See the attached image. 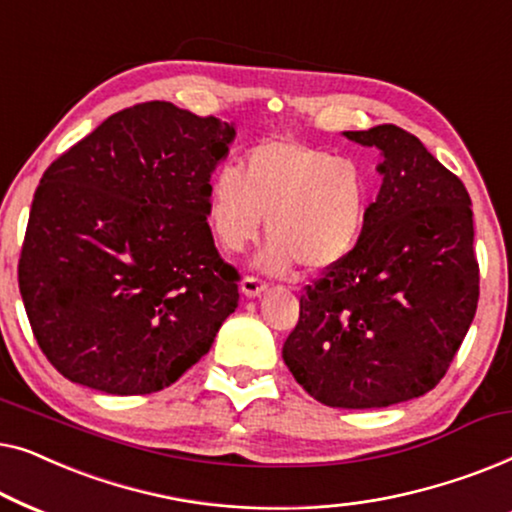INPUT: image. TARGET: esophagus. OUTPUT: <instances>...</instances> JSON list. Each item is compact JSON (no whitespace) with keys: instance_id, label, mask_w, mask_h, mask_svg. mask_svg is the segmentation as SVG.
<instances>
[{"instance_id":"34e87169","label":"esophagus","mask_w":512,"mask_h":512,"mask_svg":"<svg viewBox=\"0 0 512 512\" xmlns=\"http://www.w3.org/2000/svg\"><path fill=\"white\" fill-rule=\"evenodd\" d=\"M268 289V284L265 282H261V279L258 277H244L242 279V293L244 296H249V298H256V296H261V293Z\"/></svg>"}]
</instances>
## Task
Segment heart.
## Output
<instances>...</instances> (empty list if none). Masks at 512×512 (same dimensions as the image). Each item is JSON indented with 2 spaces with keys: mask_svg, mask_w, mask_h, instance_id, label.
Instances as JSON below:
<instances>
[{
  "mask_svg": "<svg viewBox=\"0 0 512 512\" xmlns=\"http://www.w3.org/2000/svg\"><path fill=\"white\" fill-rule=\"evenodd\" d=\"M373 207L368 172L291 137L244 153L242 170L223 165L207 184V221L226 251H242L263 226L268 244L258 263L268 272H326L359 244Z\"/></svg>",
  "mask_w": 512,
  "mask_h": 512,
  "instance_id": "heart-1",
  "label": "heart"
}]
</instances>
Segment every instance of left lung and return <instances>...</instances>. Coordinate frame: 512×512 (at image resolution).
I'll list each match as a JSON object with an SVG mask.
<instances>
[{"label":"left lung","mask_w":512,"mask_h":512,"mask_svg":"<svg viewBox=\"0 0 512 512\" xmlns=\"http://www.w3.org/2000/svg\"><path fill=\"white\" fill-rule=\"evenodd\" d=\"M345 137L382 151L380 193L352 254L305 286L282 356L319 403L387 408L443 380L478 310L471 198L398 125Z\"/></svg>","instance_id":"left-lung-1"}]
</instances>
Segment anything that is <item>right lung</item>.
<instances>
[{"instance_id": "add662e5", "label": "right lung", "mask_w": 512, "mask_h": 512, "mask_svg": "<svg viewBox=\"0 0 512 512\" xmlns=\"http://www.w3.org/2000/svg\"><path fill=\"white\" fill-rule=\"evenodd\" d=\"M235 128L172 102L118 111L34 191L18 286L41 352L116 396L170 387L235 312L240 272L214 247L207 184Z\"/></svg>"}]
</instances>
